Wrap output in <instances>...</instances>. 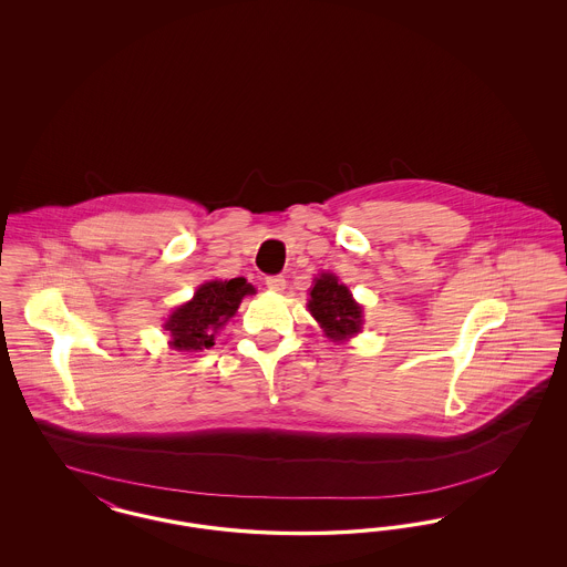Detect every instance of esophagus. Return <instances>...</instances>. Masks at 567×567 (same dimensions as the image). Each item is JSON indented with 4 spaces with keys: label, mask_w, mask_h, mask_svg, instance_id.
<instances>
[{
    "label": "esophagus",
    "mask_w": 567,
    "mask_h": 567,
    "mask_svg": "<svg viewBox=\"0 0 567 567\" xmlns=\"http://www.w3.org/2000/svg\"><path fill=\"white\" fill-rule=\"evenodd\" d=\"M266 285H268V289L274 291V293H282L285 287H287V280L282 276H268Z\"/></svg>",
    "instance_id": "obj_1"
}]
</instances>
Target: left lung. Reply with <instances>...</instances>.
<instances>
[{"label":"left lung","mask_w":567,"mask_h":567,"mask_svg":"<svg viewBox=\"0 0 567 567\" xmlns=\"http://www.w3.org/2000/svg\"><path fill=\"white\" fill-rule=\"evenodd\" d=\"M308 310L333 342L349 340L363 327V308L333 274H321L310 289Z\"/></svg>","instance_id":"left-lung-1"}]
</instances>
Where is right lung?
<instances>
[{"label": "right lung", "instance_id": "right-lung-1", "mask_svg": "<svg viewBox=\"0 0 567 567\" xmlns=\"http://www.w3.org/2000/svg\"><path fill=\"white\" fill-rule=\"evenodd\" d=\"M246 296H255V287L246 278L204 282L163 324L172 336L169 347L187 352L213 349L218 329L236 315Z\"/></svg>", "mask_w": 567, "mask_h": 567}]
</instances>
